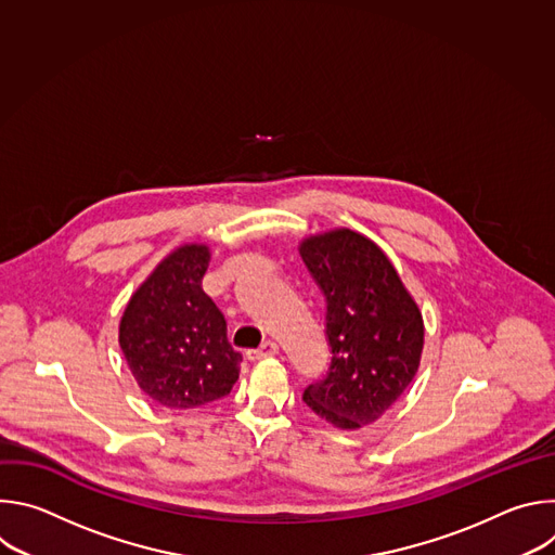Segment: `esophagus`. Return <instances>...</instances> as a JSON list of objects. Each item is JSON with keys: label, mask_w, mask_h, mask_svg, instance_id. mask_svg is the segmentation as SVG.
I'll use <instances>...</instances> for the list:
<instances>
[{"label": "esophagus", "mask_w": 555, "mask_h": 555, "mask_svg": "<svg viewBox=\"0 0 555 555\" xmlns=\"http://www.w3.org/2000/svg\"><path fill=\"white\" fill-rule=\"evenodd\" d=\"M279 353V345L274 340H266L259 349H248L246 356L248 360H263V358H270V356H276Z\"/></svg>", "instance_id": "esophagus-1"}]
</instances>
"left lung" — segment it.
<instances>
[{
	"label": "left lung",
	"mask_w": 555,
	"mask_h": 555,
	"mask_svg": "<svg viewBox=\"0 0 555 555\" xmlns=\"http://www.w3.org/2000/svg\"><path fill=\"white\" fill-rule=\"evenodd\" d=\"M300 257L327 298L332 366L305 404L343 430L379 420L413 382L424 319L398 270L369 236L336 228L305 236Z\"/></svg>",
	"instance_id": "left-lung-1"
}]
</instances>
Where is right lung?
<instances>
[{
	"label": "right lung",
	"mask_w": 555,
	"mask_h": 555,
	"mask_svg": "<svg viewBox=\"0 0 555 555\" xmlns=\"http://www.w3.org/2000/svg\"><path fill=\"white\" fill-rule=\"evenodd\" d=\"M210 248L184 244L131 294L118 343L138 386L167 409L221 400L240 379L242 353L228 343L225 319L204 292Z\"/></svg>",
	"instance_id": "1"
}]
</instances>
